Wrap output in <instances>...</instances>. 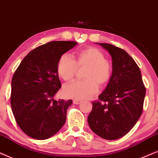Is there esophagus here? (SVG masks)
Listing matches in <instances>:
<instances>
[{"label":"esophagus","mask_w":158,"mask_h":158,"mask_svg":"<svg viewBox=\"0 0 158 158\" xmlns=\"http://www.w3.org/2000/svg\"><path fill=\"white\" fill-rule=\"evenodd\" d=\"M73 104H75V105H78V104L80 103V102H81V100H77V99H76V100H73Z\"/></svg>","instance_id":"obj_1"}]
</instances>
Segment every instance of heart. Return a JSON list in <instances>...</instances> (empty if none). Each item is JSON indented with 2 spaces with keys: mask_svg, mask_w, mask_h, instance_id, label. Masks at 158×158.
<instances>
[{
  "mask_svg": "<svg viewBox=\"0 0 158 158\" xmlns=\"http://www.w3.org/2000/svg\"><path fill=\"white\" fill-rule=\"evenodd\" d=\"M86 66L82 81H73L64 88L66 97L85 99L92 96L100 87L106 85L112 76V65L103 52L94 48H86L73 55L64 54L58 61L57 72L65 81H70L74 77L77 67Z\"/></svg>",
  "mask_w": 158,
  "mask_h": 158,
  "instance_id": "1",
  "label": "heart"
}]
</instances>
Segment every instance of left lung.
Instances as JSON below:
<instances>
[{"instance_id": "obj_1", "label": "left lung", "mask_w": 158, "mask_h": 158, "mask_svg": "<svg viewBox=\"0 0 158 158\" xmlns=\"http://www.w3.org/2000/svg\"><path fill=\"white\" fill-rule=\"evenodd\" d=\"M112 58V76L98 101L92 102L87 121L100 137L115 140L126 135L142 115L145 89L139 68L125 50L107 43H96Z\"/></svg>"}]
</instances>
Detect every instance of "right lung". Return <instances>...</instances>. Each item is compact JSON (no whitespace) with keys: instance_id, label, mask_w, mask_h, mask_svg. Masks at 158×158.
Here are the masks:
<instances>
[{"instance_id":"obj_1","label":"right lung","mask_w":158,"mask_h":158,"mask_svg":"<svg viewBox=\"0 0 158 158\" xmlns=\"http://www.w3.org/2000/svg\"><path fill=\"white\" fill-rule=\"evenodd\" d=\"M74 41H52L25 56L11 81L10 106L20 129L27 135L44 140L64 125L72 100H56L61 84L57 72L60 56L77 45Z\"/></svg>"}]
</instances>
